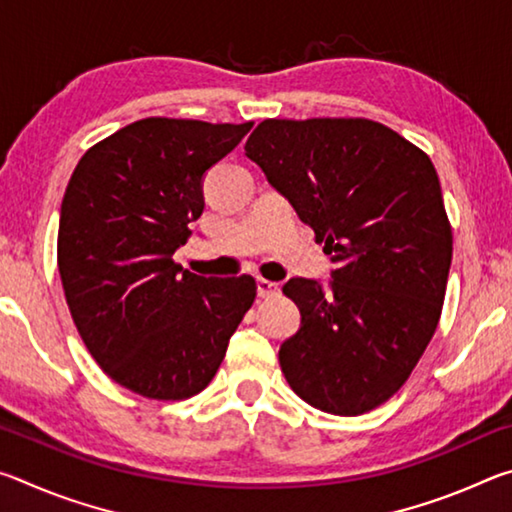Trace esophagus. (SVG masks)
I'll return each mask as SVG.
<instances>
[{"label": "esophagus", "mask_w": 512, "mask_h": 512, "mask_svg": "<svg viewBox=\"0 0 512 512\" xmlns=\"http://www.w3.org/2000/svg\"><path fill=\"white\" fill-rule=\"evenodd\" d=\"M257 293H259V298L277 296V293H280V284L271 282V280H264V277H259V280H257Z\"/></svg>", "instance_id": "esophagus-1"}]
</instances>
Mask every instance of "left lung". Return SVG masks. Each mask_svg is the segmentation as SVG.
I'll list each match as a JSON object with an SVG mask.
<instances>
[{
  "mask_svg": "<svg viewBox=\"0 0 512 512\" xmlns=\"http://www.w3.org/2000/svg\"><path fill=\"white\" fill-rule=\"evenodd\" d=\"M246 155L339 268L329 289L293 277L300 329L282 343L293 393L361 415L400 391L443 311L452 225L429 155L363 117L264 119Z\"/></svg>",
  "mask_w": 512,
  "mask_h": 512,
  "instance_id": "left-lung-1",
  "label": "left lung"
}]
</instances>
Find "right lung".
I'll list each match as a JSON object with an SVG mask.
<instances>
[{
	"label": "right lung",
	"instance_id": "right-lung-1",
	"mask_svg": "<svg viewBox=\"0 0 512 512\" xmlns=\"http://www.w3.org/2000/svg\"><path fill=\"white\" fill-rule=\"evenodd\" d=\"M253 121L146 117L83 153L58 225V273L85 348L149 400L201 393L253 307L250 275L201 277L173 262L203 214L205 171Z\"/></svg>",
	"mask_w": 512,
	"mask_h": 512
}]
</instances>
